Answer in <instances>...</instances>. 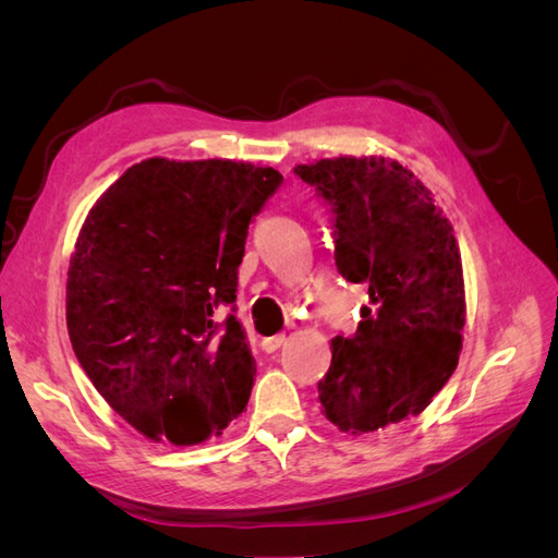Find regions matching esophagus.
Masks as SVG:
<instances>
[{"label": "esophagus", "instance_id": "esophagus-1", "mask_svg": "<svg viewBox=\"0 0 558 558\" xmlns=\"http://www.w3.org/2000/svg\"><path fill=\"white\" fill-rule=\"evenodd\" d=\"M283 344H286V335H283V332H281V335H275V337H265V340H263V351L272 353V351L281 349Z\"/></svg>", "mask_w": 558, "mask_h": 558}]
</instances>
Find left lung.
Here are the masks:
<instances>
[{
    "label": "left lung",
    "mask_w": 558,
    "mask_h": 558,
    "mask_svg": "<svg viewBox=\"0 0 558 558\" xmlns=\"http://www.w3.org/2000/svg\"><path fill=\"white\" fill-rule=\"evenodd\" d=\"M293 172L332 207L335 265L369 295L356 335L330 340L318 381L326 418L363 435L421 414L463 347V265L449 218L398 160L340 156Z\"/></svg>",
    "instance_id": "8db88e82"
}]
</instances>
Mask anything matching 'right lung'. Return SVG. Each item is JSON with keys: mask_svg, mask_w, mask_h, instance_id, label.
<instances>
[{"mask_svg": "<svg viewBox=\"0 0 558 558\" xmlns=\"http://www.w3.org/2000/svg\"><path fill=\"white\" fill-rule=\"evenodd\" d=\"M283 177L234 160L148 158L102 193L66 272V330L111 408L148 440L221 435L256 375L238 316L251 218Z\"/></svg>", "mask_w": 558, "mask_h": 558, "instance_id": "add662e5", "label": "right lung"}]
</instances>
